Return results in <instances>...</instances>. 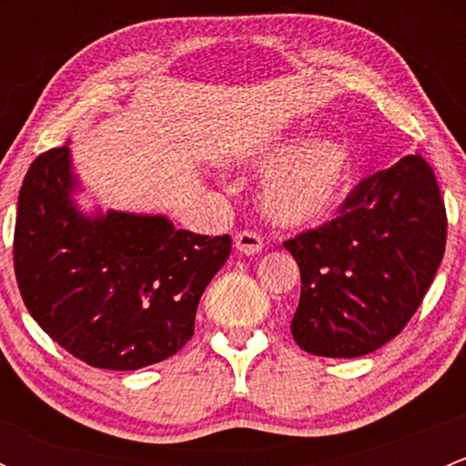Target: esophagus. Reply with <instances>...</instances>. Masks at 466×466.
I'll return each instance as SVG.
<instances>
[{
    "instance_id": "esophagus-1",
    "label": "esophagus",
    "mask_w": 466,
    "mask_h": 466,
    "mask_svg": "<svg viewBox=\"0 0 466 466\" xmlns=\"http://www.w3.org/2000/svg\"><path fill=\"white\" fill-rule=\"evenodd\" d=\"M234 246H237L241 255H259L263 250V238L257 232H252V229H243V232L234 237Z\"/></svg>"
}]
</instances>
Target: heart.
<instances>
[{"mask_svg":"<svg viewBox=\"0 0 466 466\" xmlns=\"http://www.w3.org/2000/svg\"><path fill=\"white\" fill-rule=\"evenodd\" d=\"M290 144L293 139H268L246 153V162L255 168L268 167ZM351 180L354 155L350 146L338 137H313L287 153L263 176L259 207L272 225L289 229L313 228L336 214Z\"/></svg>","mask_w":466,"mask_h":466,"instance_id":"1","label":"heart"}]
</instances>
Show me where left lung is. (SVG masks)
I'll use <instances>...</instances> for the list:
<instances>
[{
	"label": "left lung",
	"instance_id": "1",
	"mask_svg": "<svg viewBox=\"0 0 466 466\" xmlns=\"http://www.w3.org/2000/svg\"><path fill=\"white\" fill-rule=\"evenodd\" d=\"M444 246V200L421 155L365 177L336 218L284 243L302 275L295 342L327 359L383 347L415 316Z\"/></svg>",
	"mask_w": 466,
	"mask_h": 466
}]
</instances>
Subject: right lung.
<instances>
[{
	"label": "right lung",
	"mask_w": 466,
	"mask_h": 466,
	"mask_svg": "<svg viewBox=\"0 0 466 466\" xmlns=\"http://www.w3.org/2000/svg\"><path fill=\"white\" fill-rule=\"evenodd\" d=\"M69 146L35 157L17 198V286L33 320L92 368L139 370L180 351L232 238L162 214L83 211Z\"/></svg>",
	"instance_id": "obj_1"
}]
</instances>
